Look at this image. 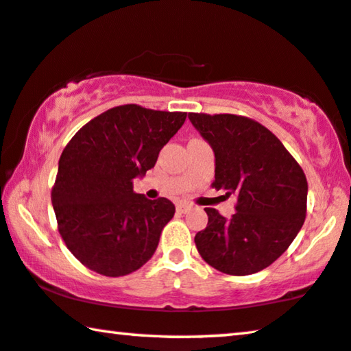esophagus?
<instances>
[{"label":"esophagus","mask_w":351,"mask_h":351,"mask_svg":"<svg viewBox=\"0 0 351 351\" xmlns=\"http://www.w3.org/2000/svg\"><path fill=\"white\" fill-rule=\"evenodd\" d=\"M176 208H178V211H180V213H189L192 209L189 203H180V205H178Z\"/></svg>","instance_id":"34e87169"}]
</instances>
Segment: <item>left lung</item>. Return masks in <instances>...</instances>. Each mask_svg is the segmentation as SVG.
<instances>
[{"mask_svg": "<svg viewBox=\"0 0 351 351\" xmlns=\"http://www.w3.org/2000/svg\"><path fill=\"white\" fill-rule=\"evenodd\" d=\"M189 119L214 153L213 186L237 197L230 219L205 209L208 226L195 234L198 254L226 274L258 273L289 249L304 223V171L254 119L205 113H189Z\"/></svg>", "mask_w": 351, "mask_h": 351, "instance_id": "1", "label": "left lung"}]
</instances>
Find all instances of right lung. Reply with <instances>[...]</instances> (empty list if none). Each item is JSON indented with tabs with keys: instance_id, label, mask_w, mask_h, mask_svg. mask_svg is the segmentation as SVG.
I'll return each instance as SVG.
<instances>
[{
	"instance_id": "1",
	"label": "right lung",
	"mask_w": 351,
	"mask_h": 351,
	"mask_svg": "<svg viewBox=\"0 0 351 351\" xmlns=\"http://www.w3.org/2000/svg\"><path fill=\"white\" fill-rule=\"evenodd\" d=\"M184 121L186 113L128 104L91 119L67 143L51 205L61 238L86 268L119 277L153 257L175 205L134 192L132 182Z\"/></svg>"
}]
</instances>
